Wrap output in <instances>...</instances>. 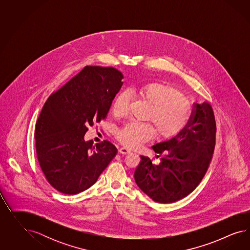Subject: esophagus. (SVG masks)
<instances>
[{"label":"esophagus","mask_w":250,"mask_h":250,"mask_svg":"<svg viewBox=\"0 0 250 250\" xmlns=\"http://www.w3.org/2000/svg\"><path fill=\"white\" fill-rule=\"evenodd\" d=\"M119 153H121L123 155H127V154L131 153V150L128 149V148H126V147H121L119 149Z\"/></svg>","instance_id":"esophagus-1"}]
</instances>
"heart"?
Returning a JSON list of instances; mask_svg holds the SVG:
<instances>
[{
  "label": "heart",
  "mask_w": 250,
  "mask_h": 250,
  "mask_svg": "<svg viewBox=\"0 0 250 250\" xmlns=\"http://www.w3.org/2000/svg\"><path fill=\"white\" fill-rule=\"evenodd\" d=\"M129 94L150 106L146 120L155 125L159 138H172L186 127L189 121V109L183 95L174 88L166 84L148 83L131 89ZM129 104L128 94L120 93L113 104L114 116L123 117L127 114ZM154 135L150 125L130 123L118 132L117 138L125 146L135 148L152 140Z\"/></svg>",
  "instance_id": "1"
}]
</instances>
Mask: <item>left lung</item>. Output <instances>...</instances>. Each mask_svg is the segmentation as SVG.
<instances>
[{
  "label": "left lung",
  "instance_id": "left-lung-1",
  "mask_svg": "<svg viewBox=\"0 0 250 250\" xmlns=\"http://www.w3.org/2000/svg\"><path fill=\"white\" fill-rule=\"evenodd\" d=\"M216 125L212 106L195 104L188 125L180 135L152 146L160 158L154 164L141 156L135 171L137 186L159 204L189 195L205 177L215 146Z\"/></svg>",
  "mask_w": 250,
  "mask_h": 250
}]
</instances>
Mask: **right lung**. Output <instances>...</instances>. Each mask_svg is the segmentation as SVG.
<instances>
[{
  "instance_id": "obj_1",
  "label": "right lung",
  "mask_w": 250,
  "mask_h": 250,
  "mask_svg": "<svg viewBox=\"0 0 250 250\" xmlns=\"http://www.w3.org/2000/svg\"><path fill=\"white\" fill-rule=\"evenodd\" d=\"M124 76L86 66L46 100L36 125L38 162L45 179L65 194L89 189L117 154L109 141H85L88 127L105 119Z\"/></svg>"
}]
</instances>
